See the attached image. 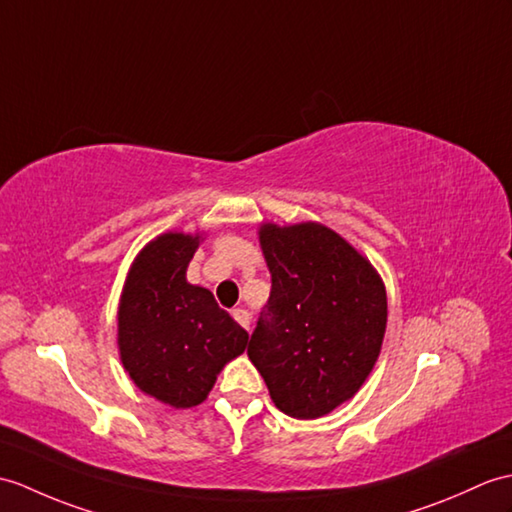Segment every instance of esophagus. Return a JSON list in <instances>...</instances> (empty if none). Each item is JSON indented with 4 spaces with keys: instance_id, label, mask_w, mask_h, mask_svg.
<instances>
[{
    "instance_id": "34e87169",
    "label": "esophagus",
    "mask_w": 512,
    "mask_h": 512,
    "mask_svg": "<svg viewBox=\"0 0 512 512\" xmlns=\"http://www.w3.org/2000/svg\"><path fill=\"white\" fill-rule=\"evenodd\" d=\"M231 314H233V318H235L237 323H240L244 329L251 327V314H248V310H244V307H237V310H233Z\"/></svg>"
}]
</instances>
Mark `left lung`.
<instances>
[{
  "instance_id": "8db88e82",
  "label": "left lung",
  "mask_w": 512,
  "mask_h": 512,
  "mask_svg": "<svg viewBox=\"0 0 512 512\" xmlns=\"http://www.w3.org/2000/svg\"><path fill=\"white\" fill-rule=\"evenodd\" d=\"M270 299L248 358L275 406L294 419L325 417L366 382L386 334V288L364 255L318 222L261 224Z\"/></svg>"
}]
</instances>
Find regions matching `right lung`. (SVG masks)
<instances>
[{
  "mask_svg": "<svg viewBox=\"0 0 512 512\" xmlns=\"http://www.w3.org/2000/svg\"><path fill=\"white\" fill-rule=\"evenodd\" d=\"M198 244V233L154 237L128 270L117 312L126 373L141 392L172 408L205 401L224 364L248 342L207 288L187 283Z\"/></svg>",
  "mask_w": 512,
  "mask_h": 512,
  "instance_id": "right-lung-1",
  "label": "right lung"
}]
</instances>
